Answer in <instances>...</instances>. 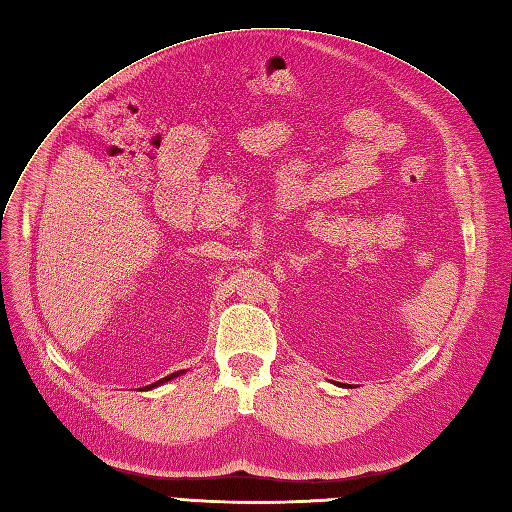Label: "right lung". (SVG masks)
Listing matches in <instances>:
<instances>
[{"instance_id":"add662e5","label":"right lung","mask_w":512,"mask_h":512,"mask_svg":"<svg viewBox=\"0 0 512 512\" xmlns=\"http://www.w3.org/2000/svg\"><path fill=\"white\" fill-rule=\"evenodd\" d=\"M173 376H179V374H170V376H166L164 380H158L156 384H162V382H166V380H170V378H173ZM156 384H153V386H156Z\"/></svg>"}]
</instances>
